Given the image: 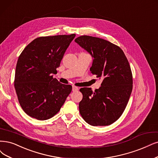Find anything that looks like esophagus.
Instances as JSON below:
<instances>
[{"mask_svg": "<svg viewBox=\"0 0 158 158\" xmlns=\"http://www.w3.org/2000/svg\"><path fill=\"white\" fill-rule=\"evenodd\" d=\"M79 90V88L77 86H72V90L73 91V92H76V91H77Z\"/></svg>", "mask_w": 158, "mask_h": 158, "instance_id": "esophagus-1", "label": "esophagus"}]
</instances>
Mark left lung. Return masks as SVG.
I'll list each match as a JSON object with an SVG mask.
<instances>
[{
  "label": "left lung",
  "mask_w": 158,
  "mask_h": 158,
  "mask_svg": "<svg viewBox=\"0 0 158 158\" xmlns=\"http://www.w3.org/2000/svg\"><path fill=\"white\" fill-rule=\"evenodd\" d=\"M75 42L94 58L92 73L103 78L101 86L94 92L86 87L80 89L83 99L79 104V113L90 125H110L124 111L132 91L129 62L118 46L106 40L81 36Z\"/></svg>",
  "instance_id": "1"
}]
</instances>
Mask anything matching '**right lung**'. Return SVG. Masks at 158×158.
I'll return each instance as SVG.
<instances>
[{"label":"right lung","mask_w":158,"mask_h":158,"mask_svg":"<svg viewBox=\"0 0 158 158\" xmlns=\"http://www.w3.org/2000/svg\"><path fill=\"white\" fill-rule=\"evenodd\" d=\"M75 34L34 39L17 62L14 86L23 110L32 118L48 120L59 111L72 86L52 77Z\"/></svg>","instance_id":"obj_1"}]
</instances>
